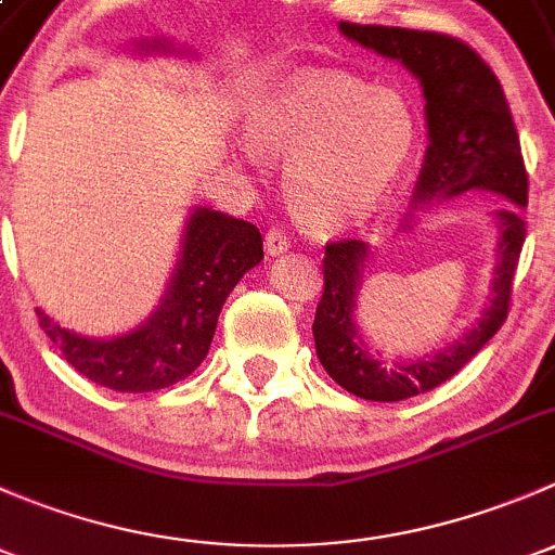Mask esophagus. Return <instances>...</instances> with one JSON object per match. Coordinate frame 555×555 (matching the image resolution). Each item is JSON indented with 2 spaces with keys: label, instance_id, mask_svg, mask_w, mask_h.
<instances>
[{
  "label": "esophagus",
  "instance_id": "34e87169",
  "mask_svg": "<svg viewBox=\"0 0 555 555\" xmlns=\"http://www.w3.org/2000/svg\"><path fill=\"white\" fill-rule=\"evenodd\" d=\"M287 249H289V238L284 236L279 228H271V231L266 233V251H268V255L276 257V255H284Z\"/></svg>",
  "mask_w": 555,
  "mask_h": 555
}]
</instances>
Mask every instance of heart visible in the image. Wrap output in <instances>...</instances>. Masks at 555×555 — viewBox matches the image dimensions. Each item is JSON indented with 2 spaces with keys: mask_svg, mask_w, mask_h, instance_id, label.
<instances>
[{
  "mask_svg": "<svg viewBox=\"0 0 555 555\" xmlns=\"http://www.w3.org/2000/svg\"><path fill=\"white\" fill-rule=\"evenodd\" d=\"M257 150L287 158L284 188L319 228L376 209L405 171L418 142L416 109L395 88H371L346 72H304L262 93L249 115Z\"/></svg>",
  "mask_w": 555,
  "mask_h": 555,
  "instance_id": "1",
  "label": "heart"
}]
</instances>
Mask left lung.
Wrapping results in <instances>:
<instances>
[{"label":"left lung","instance_id":"8db88e82","mask_svg":"<svg viewBox=\"0 0 555 555\" xmlns=\"http://www.w3.org/2000/svg\"><path fill=\"white\" fill-rule=\"evenodd\" d=\"M346 37L386 59H397L418 77L427 99L429 147L416 182V204L453 198L467 190H491L511 198V209L496 211L500 220V262L494 268L491 300L483 317L449 349L433 357L391 362L371 357L354 322L367 244L340 238L324 246V293L313 317V344L327 376L351 395L373 402H400L424 395L456 376L491 338L511 311L526 222L520 209L529 201V177L516 122L505 91L491 66L462 39L438 31L397 29V26L340 24ZM411 228V225H408Z\"/></svg>","mask_w":555,"mask_h":555}]
</instances>
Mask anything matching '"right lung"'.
<instances>
[{
    "label": "right lung",
    "instance_id": "add662e5",
    "mask_svg": "<svg viewBox=\"0 0 555 555\" xmlns=\"http://www.w3.org/2000/svg\"><path fill=\"white\" fill-rule=\"evenodd\" d=\"M260 260L262 236L251 222L198 206L184 228L182 257L164 304L147 322L126 335L99 340L69 333L37 309L39 327L80 376L99 386L133 395L166 389L204 362L222 304Z\"/></svg>",
    "mask_w": 555,
    "mask_h": 555
}]
</instances>
